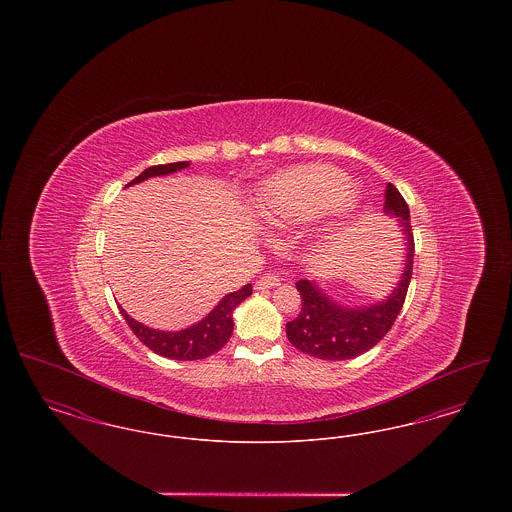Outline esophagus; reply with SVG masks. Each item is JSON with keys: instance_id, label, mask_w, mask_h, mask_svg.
<instances>
[{"instance_id": "34e87169", "label": "esophagus", "mask_w": 512, "mask_h": 512, "mask_svg": "<svg viewBox=\"0 0 512 512\" xmlns=\"http://www.w3.org/2000/svg\"><path fill=\"white\" fill-rule=\"evenodd\" d=\"M278 284H280V276H276V274L268 272V274L261 276V278L257 280L255 288H257V290H270V288H276Z\"/></svg>"}]
</instances>
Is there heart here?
<instances>
[{
	"label": "heart",
	"mask_w": 512,
	"mask_h": 512,
	"mask_svg": "<svg viewBox=\"0 0 512 512\" xmlns=\"http://www.w3.org/2000/svg\"><path fill=\"white\" fill-rule=\"evenodd\" d=\"M347 188L349 178L336 169H295L278 174L263 186L257 209L267 219H315L338 207Z\"/></svg>",
	"instance_id": "heart-1"
}]
</instances>
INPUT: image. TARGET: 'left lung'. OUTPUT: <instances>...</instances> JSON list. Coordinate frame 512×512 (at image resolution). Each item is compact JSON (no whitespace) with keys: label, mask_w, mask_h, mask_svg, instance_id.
I'll return each instance as SVG.
<instances>
[{"label":"left lung","mask_w":512,"mask_h":512,"mask_svg":"<svg viewBox=\"0 0 512 512\" xmlns=\"http://www.w3.org/2000/svg\"><path fill=\"white\" fill-rule=\"evenodd\" d=\"M386 213L401 217L399 222L407 234V265L401 282L388 299L365 309H345L328 299L313 282H295L301 295V311L286 324L288 340L305 355L324 361L355 359L372 349L393 326L403 309L407 290L413 276L414 238L409 205L399 190L388 184L386 188Z\"/></svg>","instance_id":"1"}]
</instances>
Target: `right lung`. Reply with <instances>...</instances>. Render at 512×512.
<instances>
[{
    "label": "right lung",
    "mask_w": 512,
    "mask_h": 512,
    "mask_svg": "<svg viewBox=\"0 0 512 512\" xmlns=\"http://www.w3.org/2000/svg\"><path fill=\"white\" fill-rule=\"evenodd\" d=\"M188 165H190L188 161H178V163H169V165H153L142 172L140 176H136L132 182H128L126 186H132V184L142 182L151 176H163V174L186 169ZM251 292H253L251 284H247L238 292L228 293L201 322H197L186 330H180V332H161V330L147 328L130 317L122 307L119 309H121L126 324L134 332V336L146 347H149L153 353L167 357V359H174V361H197V359L211 357L213 353H217L228 343L232 336V330H234L232 313L244 299L251 295Z\"/></svg>",
    "instance_id": "obj_1"
}]
</instances>
